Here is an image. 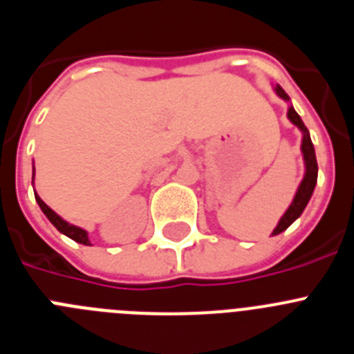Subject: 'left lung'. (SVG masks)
Segmentation results:
<instances>
[{
    "label": "left lung",
    "mask_w": 354,
    "mask_h": 354,
    "mask_svg": "<svg viewBox=\"0 0 354 354\" xmlns=\"http://www.w3.org/2000/svg\"><path fill=\"white\" fill-rule=\"evenodd\" d=\"M274 92H277V95L280 97V99H283L286 102L290 101L289 95H287L286 90H283L280 84H274ZM287 118H289L294 126L298 127V129L303 133L301 152H303V161H305V175H303L301 184L298 186V192H296V195H294L289 209L283 212V216L280 218V221H278L277 228H274L271 236H278V234L287 230L294 221L298 220L299 216H301V212L305 211L306 204H308V200H310L312 193H314L315 189V184H317V159H315V150H314V145H312L310 133H308V129H306L305 124H303L301 117L296 113V109L292 108V104H290L289 109H287Z\"/></svg>",
    "instance_id": "8db88e82"
}]
</instances>
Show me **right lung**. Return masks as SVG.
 I'll list each match as a JSON object with an SVG mask.
<instances>
[{
	"label": "right lung",
	"instance_id": "add662e5",
	"mask_svg": "<svg viewBox=\"0 0 354 354\" xmlns=\"http://www.w3.org/2000/svg\"><path fill=\"white\" fill-rule=\"evenodd\" d=\"M33 179H35V168H33V177H31V184H33ZM35 200H37V204L40 205V209H42L44 214L48 216V220L51 221V223L55 225V227L58 228V230H60V232L64 234V236L71 237L72 241H76V243H80V245L90 246L88 232H86L84 228L76 227V225H72V223H68V221H65L64 218L56 214V212L53 211V209L49 207V205L46 204V202H44V200L40 198V196L37 195V193H35Z\"/></svg>",
	"mask_w": 354,
	"mask_h": 354
}]
</instances>
